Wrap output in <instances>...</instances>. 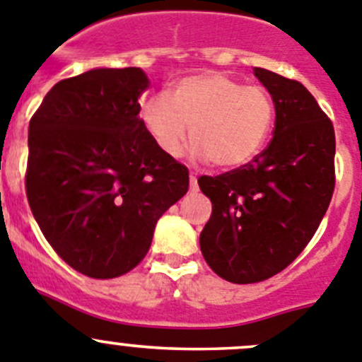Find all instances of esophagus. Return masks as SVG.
Wrapping results in <instances>:
<instances>
[{"label": "esophagus", "mask_w": 362, "mask_h": 362, "mask_svg": "<svg viewBox=\"0 0 362 362\" xmlns=\"http://www.w3.org/2000/svg\"><path fill=\"white\" fill-rule=\"evenodd\" d=\"M189 182H191V189H192V191H197V189H198V178H197V175L191 173V177H189Z\"/></svg>", "instance_id": "34e87169"}]
</instances>
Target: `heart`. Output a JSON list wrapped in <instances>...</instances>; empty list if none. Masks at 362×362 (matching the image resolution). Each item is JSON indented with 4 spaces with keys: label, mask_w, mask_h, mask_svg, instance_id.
Masks as SVG:
<instances>
[{
    "label": "heart",
    "mask_w": 362,
    "mask_h": 362,
    "mask_svg": "<svg viewBox=\"0 0 362 362\" xmlns=\"http://www.w3.org/2000/svg\"><path fill=\"white\" fill-rule=\"evenodd\" d=\"M141 117L158 150L178 157L187 127L194 153L216 168H239L268 143L276 107L261 86H245L225 73H204L175 83L170 98L151 96Z\"/></svg>",
    "instance_id": "heart-1"
}]
</instances>
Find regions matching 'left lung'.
Returning a JSON list of instances; mask_svg holds the SVG:
<instances>
[{"label": "left lung", "instance_id": "8db88e82", "mask_svg": "<svg viewBox=\"0 0 362 362\" xmlns=\"http://www.w3.org/2000/svg\"><path fill=\"white\" fill-rule=\"evenodd\" d=\"M253 71L275 100L273 139L248 164L198 178L212 202L202 255L234 284L262 282L288 268L318 230L336 185V135L318 101L296 80Z\"/></svg>", "mask_w": 362, "mask_h": 362}]
</instances>
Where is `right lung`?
<instances>
[{"label":"right lung","mask_w":362,"mask_h":362,"mask_svg":"<svg viewBox=\"0 0 362 362\" xmlns=\"http://www.w3.org/2000/svg\"><path fill=\"white\" fill-rule=\"evenodd\" d=\"M139 67L60 80L30 119L26 198L46 241L76 272L114 279L139 264L155 225L189 189L139 117Z\"/></svg>","instance_id":"1"}]
</instances>
